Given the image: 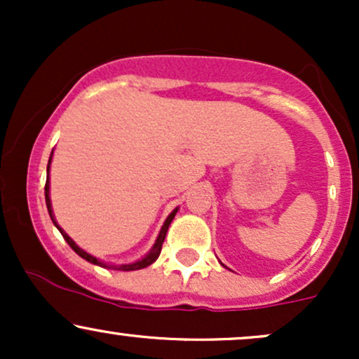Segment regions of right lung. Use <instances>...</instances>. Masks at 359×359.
<instances>
[{
    "mask_svg": "<svg viewBox=\"0 0 359 359\" xmlns=\"http://www.w3.org/2000/svg\"><path fill=\"white\" fill-rule=\"evenodd\" d=\"M50 160H52V155H50ZM50 160H48V165H47V172H48V168H50ZM45 203H47V209H48V214H50V217H52V221H53V224L57 226V229H59L60 231V234L62 236H64V240L69 243V246H71V248L76 251L77 255H79L81 258H84V259H88V262H90V263H94V265H100V266H102V269H113V270H123V271H131V270H140V269H145V266H148V265H151V263L155 262L156 258H158V255H160V251H162V245H163V240H165V234H167V229H168V226H170V222H172V219H174V216H175V212H177V209L175 211H172L170 212V216L167 217L165 219V222H163V226H162V229H160V234H158V238H156V241H155V245H154V248H151V251L150 253L147 255L145 258H142L140 259V262H137V263H131V265H108V263H102V262H100V259L97 258H94L93 255H89V253H86L84 250H81L79 246L76 245V243H74L71 238L67 236V234L64 233V229L60 228L59 224H57L55 222V219H53V216H52V205H50V197H48V175H47V182H45Z\"/></svg>",
    "mask_w": 359,
    "mask_h": 359,
    "instance_id": "obj_1",
    "label": "right lung"
}]
</instances>
